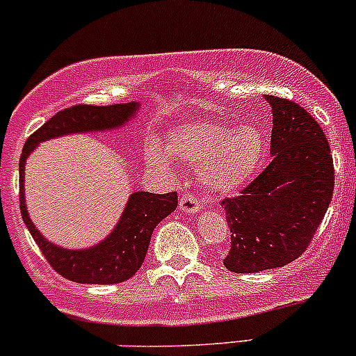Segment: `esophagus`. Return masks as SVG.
<instances>
[{
  "mask_svg": "<svg viewBox=\"0 0 356 356\" xmlns=\"http://www.w3.org/2000/svg\"><path fill=\"white\" fill-rule=\"evenodd\" d=\"M179 207H181V210L186 211V213H198L201 210L200 201L195 195H193V193H186V195H182L181 200H179Z\"/></svg>",
  "mask_w": 356,
  "mask_h": 356,
  "instance_id": "34e87169",
  "label": "esophagus"
}]
</instances>
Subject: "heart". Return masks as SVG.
Segmentation results:
<instances>
[{"mask_svg":"<svg viewBox=\"0 0 356 356\" xmlns=\"http://www.w3.org/2000/svg\"><path fill=\"white\" fill-rule=\"evenodd\" d=\"M172 155L200 165V179L215 193H232L250 182L267 152L261 129L245 124L232 129L213 122H189L168 134ZM146 158L155 167H167L168 153L161 146H148Z\"/></svg>","mask_w":356,"mask_h":356,"instance_id":"heart-1","label":"heart"}]
</instances>
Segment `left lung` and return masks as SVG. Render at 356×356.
<instances>
[{
  "instance_id": "1",
  "label": "left lung",
  "mask_w": 356,
  "mask_h": 356,
  "mask_svg": "<svg viewBox=\"0 0 356 356\" xmlns=\"http://www.w3.org/2000/svg\"><path fill=\"white\" fill-rule=\"evenodd\" d=\"M272 106V161L241 195L222 200L231 248L224 265L236 274L284 267L307 251L334 191L331 146L303 106L265 95Z\"/></svg>"
}]
</instances>
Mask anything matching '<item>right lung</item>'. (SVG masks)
I'll use <instances>...</instances> for the list:
<instances>
[{"label": "right lung", "mask_w": 356, "mask_h": 356, "mask_svg": "<svg viewBox=\"0 0 356 356\" xmlns=\"http://www.w3.org/2000/svg\"><path fill=\"white\" fill-rule=\"evenodd\" d=\"M136 111H138V103L106 106L74 105L53 115L34 134L29 136L24 145L19 163L22 218L48 264L68 281L81 282V284H117L131 279L145 261L149 239L158 222L163 220L177 207V193L172 191L167 195L146 191L132 193L120 222L105 241L88 250H63L42 238L29 218L24 201L25 160L41 141L72 134V132L108 131V129L120 127L129 118L134 117Z\"/></svg>", "instance_id": "add662e5"}]
</instances>
